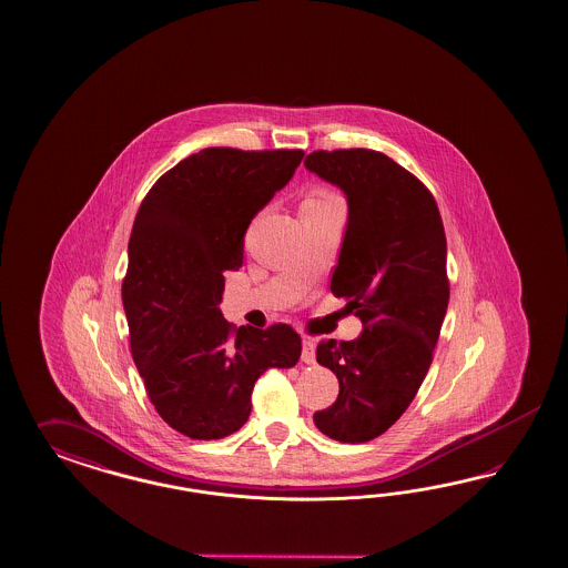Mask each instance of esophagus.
Wrapping results in <instances>:
<instances>
[{"mask_svg":"<svg viewBox=\"0 0 568 568\" xmlns=\"http://www.w3.org/2000/svg\"><path fill=\"white\" fill-rule=\"evenodd\" d=\"M302 361L306 364H314L316 362V344L312 339H304L302 342Z\"/></svg>","mask_w":568,"mask_h":568,"instance_id":"esophagus-1","label":"esophagus"}]
</instances>
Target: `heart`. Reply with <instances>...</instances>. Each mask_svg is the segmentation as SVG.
<instances>
[{
  "mask_svg": "<svg viewBox=\"0 0 568 568\" xmlns=\"http://www.w3.org/2000/svg\"><path fill=\"white\" fill-rule=\"evenodd\" d=\"M333 197H337V195H333V193H327V191H310L308 195L304 197V202H302V206H312V204H321V202H327V200H333Z\"/></svg>",
  "mask_w": 568,
  "mask_h": 568,
  "instance_id": "b5f03b06",
  "label": "heart"
}]
</instances>
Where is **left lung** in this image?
Listing matches in <instances>:
<instances>
[{"instance_id": "8db88e82", "label": "left lung", "mask_w": 568, "mask_h": 568, "mask_svg": "<svg viewBox=\"0 0 568 568\" xmlns=\"http://www.w3.org/2000/svg\"><path fill=\"white\" fill-rule=\"evenodd\" d=\"M304 166L344 191L347 224L331 292L362 321L361 337L328 339L316 361L339 378L321 433L364 444L410 406L429 371L449 302L444 223L429 190L373 150L312 152Z\"/></svg>"}]
</instances>
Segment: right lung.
I'll return each mask as SVG.
<instances>
[{
	"instance_id": "right-lung-1",
	"label": "right lung",
	"mask_w": 568,
	"mask_h": 568,
	"mask_svg": "<svg viewBox=\"0 0 568 568\" xmlns=\"http://www.w3.org/2000/svg\"><path fill=\"white\" fill-rule=\"evenodd\" d=\"M302 158L206 148L162 174L139 206L122 283L131 352L158 414L191 439L240 430L260 375L300 361L290 325L233 328L221 302L247 226Z\"/></svg>"
}]
</instances>
